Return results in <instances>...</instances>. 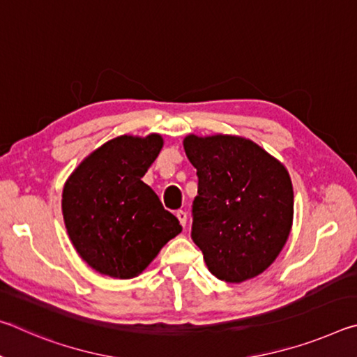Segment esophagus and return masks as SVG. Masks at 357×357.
Listing matches in <instances>:
<instances>
[{"mask_svg":"<svg viewBox=\"0 0 357 357\" xmlns=\"http://www.w3.org/2000/svg\"><path fill=\"white\" fill-rule=\"evenodd\" d=\"M176 217H178L181 225L185 227V223H187V213H185V211H183V209L176 211Z\"/></svg>","mask_w":357,"mask_h":357,"instance_id":"esophagus-1","label":"esophagus"}]
</instances>
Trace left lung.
Wrapping results in <instances>:
<instances>
[{
	"label": "left lung",
	"instance_id": "8db88e82",
	"mask_svg": "<svg viewBox=\"0 0 357 357\" xmlns=\"http://www.w3.org/2000/svg\"><path fill=\"white\" fill-rule=\"evenodd\" d=\"M184 149L198 176L190 236L211 274L229 283L261 274L293 223L285 167L257 143L231 135H189Z\"/></svg>",
	"mask_w": 357,
	"mask_h": 357
}]
</instances>
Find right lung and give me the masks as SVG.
<instances>
[{"mask_svg":"<svg viewBox=\"0 0 357 357\" xmlns=\"http://www.w3.org/2000/svg\"><path fill=\"white\" fill-rule=\"evenodd\" d=\"M162 144L155 134L114 138L86 157L64 185L69 238L100 274L132 279L183 229L142 181Z\"/></svg>","mask_w":357,"mask_h":357,"instance_id":"add662e5","label":"right lung"}]
</instances>
